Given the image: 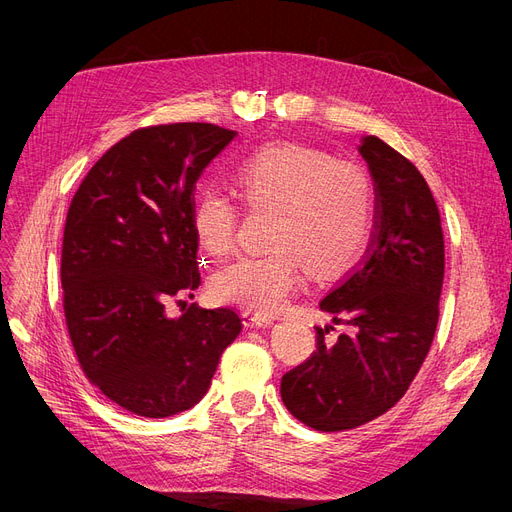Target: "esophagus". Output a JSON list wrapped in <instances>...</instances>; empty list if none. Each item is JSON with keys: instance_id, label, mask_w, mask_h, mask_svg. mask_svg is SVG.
Returning a JSON list of instances; mask_svg holds the SVG:
<instances>
[{"instance_id": "1", "label": "esophagus", "mask_w": 512, "mask_h": 512, "mask_svg": "<svg viewBox=\"0 0 512 512\" xmlns=\"http://www.w3.org/2000/svg\"><path fill=\"white\" fill-rule=\"evenodd\" d=\"M242 317H245L247 326H272L274 324L272 315H263V313H257V311H245V313H242Z\"/></svg>"}]
</instances>
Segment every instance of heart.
Listing matches in <instances>:
<instances>
[{
	"label": "heart",
	"instance_id": "obj_1",
	"mask_svg": "<svg viewBox=\"0 0 512 512\" xmlns=\"http://www.w3.org/2000/svg\"><path fill=\"white\" fill-rule=\"evenodd\" d=\"M240 201L251 211H272L267 249L224 265L211 290L224 303L280 311L307 274L330 276L351 263L365 245L373 220L375 188L369 172L351 159H334L303 143L265 145L240 161L232 174ZM191 222L199 245L213 257L234 251L238 203L220 191L199 193Z\"/></svg>",
	"mask_w": 512,
	"mask_h": 512
}]
</instances>
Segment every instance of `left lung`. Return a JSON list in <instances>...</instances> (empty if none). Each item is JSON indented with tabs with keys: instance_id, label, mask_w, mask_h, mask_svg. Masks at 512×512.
I'll list each match as a JSON object with an SVG mask.
<instances>
[{
	"instance_id": "obj_1",
	"label": "left lung",
	"mask_w": 512,
	"mask_h": 512,
	"mask_svg": "<svg viewBox=\"0 0 512 512\" xmlns=\"http://www.w3.org/2000/svg\"><path fill=\"white\" fill-rule=\"evenodd\" d=\"M375 188L363 259L319 301L334 324L317 351L282 375L286 409L317 432H342L390 411L434 342L444 282V234L432 191L411 161L378 137L359 145ZM336 325L347 332L336 341Z\"/></svg>"
}]
</instances>
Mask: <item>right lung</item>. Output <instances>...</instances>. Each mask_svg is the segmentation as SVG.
<instances>
[{"instance_id":"add662e5","label":"right lung","mask_w":512,"mask_h":512,"mask_svg":"<svg viewBox=\"0 0 512 512\" xmlns=\"http://www.w3.org/2000/svg\"><path fill=\"white\" fill-rule=\"evenodd\" d=\"M234 137L207 122L137 128L101 155L68 207L60 276L72 348L87 380L141 417L191 409L240 332L234 309L180 301L201 284L197 180ZM170 300L180 318L167 315Z\"/></svg>"}]
</instances>
